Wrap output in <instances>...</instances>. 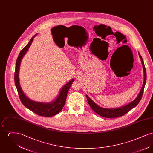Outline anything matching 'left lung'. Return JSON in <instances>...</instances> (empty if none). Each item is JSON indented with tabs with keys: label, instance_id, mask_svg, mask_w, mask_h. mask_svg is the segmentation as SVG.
Segmentation results:
<instances>
[{
	"label": "left lung",
	"instance_id": "8db88e82",
	"mask_svg": "<svg viewBox=\"0 0 153 153\" xmlns=\"http://www.w3.org/2000/svg\"><path fill=\"white\" fill-rule=\"evenodd\" d=\"M139 56L141 59V62H142L143 68L144 82H143V84L142 89L140 91V93L138 96H137V97L133 102H131L128 104L123 106V107H120L118 108H114V109H107V108H102V107L98 106L97 105H96L95 102L88 96L87 95H86L88 102L89 106L97 114H98L99 115H100L101 117H104L106 118H115V117H122L124 115H125L126 114H127L131 109L134 108L135 107H136L138 104L139 102L140 101V100L142 97L144 88L145 86L146 82V71L145 66V64L143 62V60L139 53Z\"/></svg>",
	"mask_w": 153,
	"mask_h": 153
}]
</instances>
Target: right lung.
I'll return each instance as SVG.
<instances>
[{
    "mask_svg": "<svg viewBox=\"0 0 153 153\" xmlns=\"http://www.w3.org/2000/svg\"><path fill=\"white\" fill-rule=\"evenodd\" d=\"M34 36H35L31 38L29 44L21 51L17 58L14 73L15 84L17 89L20 100L26 108H27L28 109L34 112L36 114L39 116L45 117H53L55 115H57L63 108L65 103L67 94L72 85V83L73 82V79L70 81L66 84L63 87L59 92L58 97L53 102L42 103L34 102L30 100L29 99H28L23 94L21 86L19 85L18 73L21 59L25 54V53L28 51Z\"/></svg>",
    "mask_w": 153,
    "mask_h": 153,
    "instance_id": "1",
    "label": "right lung"
}]
</instances>
